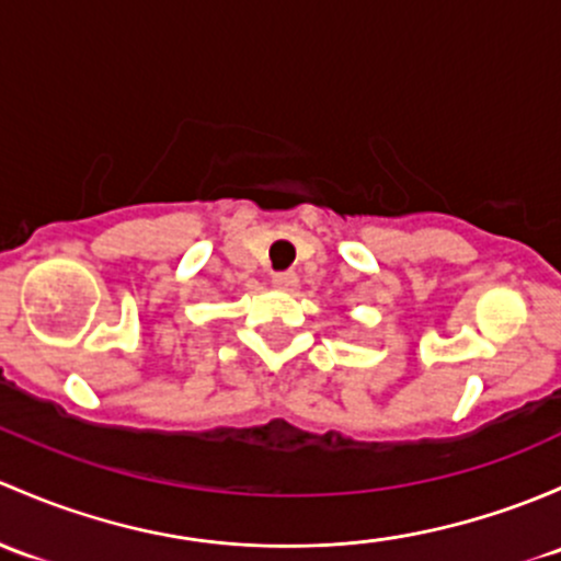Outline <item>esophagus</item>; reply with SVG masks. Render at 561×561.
<instances>
[{"mask_svg": "<svg viewBox=\"0 0 561 561\" xmlns=\"http://www.w3.org/2000/svg\"><path fill=\"white\" fill-rule=\"evenodd\" d=\"M273 286L283 288V291H291L297 286V275L294 273H273Z\"/></svg>", "mask_w": 561, "mask_h": 561, "instance_id": "esophagus-1", "label": "esophagus"}]
</instances>
